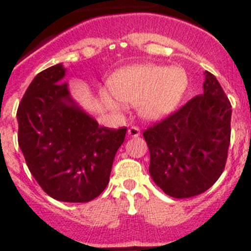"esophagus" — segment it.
<instances>
[{"instance_id": "obj_1", "label": "esophagus", "mask_w": 251, "mask_h": 251, "mask_svg": "<svg viewBox=\"0 0 251 251\" xmlns=\"http://www.w3.org/2000/svg\"><path fill=\"white\" fill-rule=\"evenodd\" d=\"M128 136L130 137H138L141 135V130L138 126H132V127L128 128Z\"/></svg>"}]
</instances>
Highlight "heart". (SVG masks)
Wrapping results in <instances>:
<instances>
[{
	"mask_svg": "<svg viewBox=\"0 0 251 251\" xmlns=\"http://www.w3.org/2000/svg\"><path fill=\"white\" fill-rule=\"evenodd\" d=\"M187 83L188 77L182 68L141 64L118 70L108 85L116 100L131 104L138 103L144 118L160 119L176 107ZM102 98L113 109L120 108L109 93L103 91Z\"/></svg>",
	"mask_w": 251,
	"mask_h": 251,
	"instance_id": "1",
	"label": "heart"
}]
</instances>
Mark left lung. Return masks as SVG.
<instances>
[{
	"instance_id": "left-lung-1",
	"label": "left lung",
	"mask_w": 251,
	"mask_h": 251,
	"mask_svg": "<svg viewBox=\"0 0 251 251\" xmlns=\"http://www.w3.org/2000/svg\"><path fill=\"white\" fill-rule=\"evenodd\" d=\"M203 87V95L143 132L151 154L149 174L164 193L174 198L204 193L226 166L231 102L211 73H205Z\"/></svg>"
}]
</instances>
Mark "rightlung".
Listing matches in <instances>:
<instances>
[{
  "mask_svg": "<svg viewBox=\"0 0 251 251\" xmlns=\"http://www.w3.org/2000/svg\"><path fill=\"white\" fill-rule=\"evenodd\" d=\"M65 69L39 73L17 110L18 143L30 173L60 201L86 203L109 182L114 158L127 128H109L83 113L62 82Z\"/></svg>",
  "mask_w": 251,
  "mask_h": 251,
  "instance_id": "add662e5",
  "label": "right lung"
}]
</instances>
